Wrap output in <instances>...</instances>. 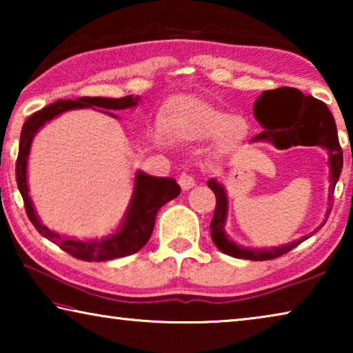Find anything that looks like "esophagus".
<instances>
[{
    "label": "esophagus",
    "mask_w": 353,
    "mask_h": 353,
    "mask_svg": "<svg viewBox=\"0 0 353 353\" xmlns=\"http://www.w3.org/2000/svg\"><path fill=\"white\" fill-rule=\"evenodd\" d=\"M179 185H181L182 190H190V188L194 187L196 181H194L193 176L188 174V172H182L181 177H179Z\"/></svg>",
    "instance_id": "1"
}]
</instances>
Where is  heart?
Segmentation results:
<instances>
[{"instance_id":"heart-1","label":"heart","mask_w":353,"mask_h":353,"mask_svg":"<svg viewBox=\"0 0 353 353\" xmlns=\"http://www.w3.org/2000/svg\"><path fill=\"white\" fill-rule=\"evenodd\" d=\"M166 130L174 139L187 141L214 139L221 151H232L248 137L249 123L201 99L179 98L166 117ZM155 141H162V134H155Z\"/></svg>"}]
</instances>
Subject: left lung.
I'll use <instances>...</instances> for the list:
<instances>
[{
    "label": "left lung",
    "instance_id": "obj_1",
    "mask_svg": "<svg viewBox=\"0 0 353 353\" xmlns=\"http://www.w3.org/2000/svg\"><path fill=\"white\" fill-rule=\"evenodd\" d=\"M254 115L256 121L265 129L259 135H255L250 143L266 141L272 143L276 148H286L294 143V130L297 132H307L310 145H319L328 151V166H330V187H328V208L325 212V219L318 229L325 224L328 213L332 210L333 191L343 170V151L338 141L336 124H334L333 115L328 107L322 101L313 97H305L301 90L291 87L276 88V90L263 92L256 98L254 104ZM208 187L216 196V208H214L213 219L210 223L212 240L221 252H224L235 259H244L252 261H265L272 260L277 256L290 252L291 249L299 246L302 241L313 234L299 238L296 241L283 246H276L270 249H254L244 248L241 244L232 241L229 235L225 234V221L227 212H229V202L224 185L218 182L216 179H210L207 182Z\"/></svg>",
    "mask_w": 353,
    "mask_h": 353
}]
</instances>
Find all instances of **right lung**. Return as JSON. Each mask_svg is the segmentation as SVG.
I'll return each instance as SVG.
<instances>
[{"label":"right lung","mask_w":353,"mask_h":353,"mask_svg":"<svg viewBox=\"0 0 353 353\" xmlns=\"http://www.w3.org/2000/svg\"><path fill=\"white\" fill-rule=\"evenodd\" d=\"M139 103L140 97L134 98L132 94L124 98L83 97L74 101L59 99L56 103L35 112L23 124L19 159H17L15 165V177L17 183H19L23 202H25L28 218L40 235H43L50 241L57 244L59 248L65 250V252H68L70 255H73L74 259L83 261H105L139 252L148 243L149 238H151L155 216H157L160 207L165 205L171 199L177 198L181 194V187L171 177H155L149 176L143 171H137L134 179L132 198H130L126 214H124L121 224H119L115 234L101 238V240H77V238L62 236L41 224L32 201L29 198L28 159L29 152H31L34 137L48 121H51L52 118L59 117L63 112L85 109V107H97V109H105L101 112L107 113V115L118 118L117 115H113V113L107 110L130 109V107H135Z\"/></svg>","instance_id":"obj_1"}]
</instances>
